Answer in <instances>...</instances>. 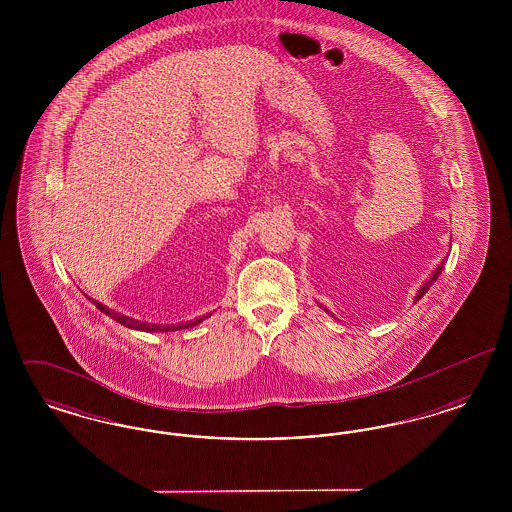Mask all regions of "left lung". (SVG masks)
Instances as JSON below:
<instances>
[{"label":"left lung","mask_w":512,"mask_h":512,"mask_svg":"<svg viewBox=\"0 0 512 512\" xmlns=\"http://www.w3.org/2000/svg\"><path fill=\"white\" fill-rule=\"evenodd\" d=\"M441 270H443V263H441V265H439L438 268H436V270H434V274H432V276H430V280H428V282H426V284H424V286H422V288H420V292H418V295H416V299H420V297H422V295H424V293L428 292V290H430V286H432V284H434V282H436V280H438V276L439 274H441Z\"/></svg>","instance_id":"left-lung-1"}]
</instances>
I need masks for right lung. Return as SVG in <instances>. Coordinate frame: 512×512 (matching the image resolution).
<instances>
[{"instance_id": "right-lung-1", "label": "right lung", "mask_w": 512, "mask_h": 512, "mask_svg": "<svg viewBox=\"0 0 512 512\" xmlns=\"http://www.w3.org/2000/svg\"><path fill=\"white\" fill-rule=\"evenodd\" d=\"M94 303H96V307H98L99 311H103L105 315H109L113 320L121 322L122 326H126V328H132V330H144V332H157V330H161V328H163V326H159V324H147V322H140V320H134V318L124 317V315H119V313H113V311H109V307L101 305L98 301H94ZM201 320H203V318H197L195 322H201ZM190 324H192V322H190Z\"/></svg>"}]
</instances>
